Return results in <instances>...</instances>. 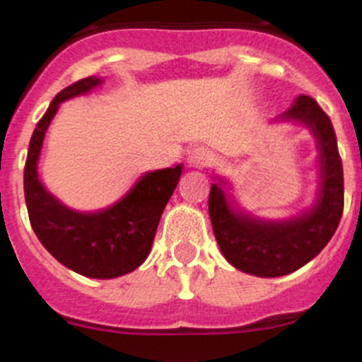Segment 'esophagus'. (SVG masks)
<instances>
[{"label": "esophagus", "mask_w": 362, "mask_h": 362, "mask_svg": "<svg viewBox=\"0 0 362 362\" xmlns=\"http://www.w3.org/2000/svg\"><path fill=\"white\" fill-rule=\"evenodd\" d=\"M187 162L192 168H205L212 162V153L207 148H194V150L189 151Z\"/></svg>", "instance_id": "esophagus-1"}]
</instances>
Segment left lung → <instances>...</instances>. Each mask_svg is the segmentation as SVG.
Instances as JSON below:
<instances>
[{"label":"left lung","mask_w":362,"mask_h":362,"mask_svg":"<svg viewBox=\"0 0 362 362\" xmlns=\"http://www.w3.org/2000/svg\"><path fill=\"white\" fill-rule=\"evenodd\" d=\"M280 119L310 128L320 151V192L313 207L288 221H262L228 204L223 180L212 184L209 216L223 255L257 276H282L313 261L336 232L343 214V164L329 116L310 96H298Z\"/></svg>","instance_id":"obj_1"}]
</instances>
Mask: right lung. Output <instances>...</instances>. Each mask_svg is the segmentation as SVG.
Listing matches in <instances>:
<instances>
[{
  "mask_svg": "<svg viewBox=\"0 0 362 362\" xmlns=\"http://www.w3.org/2000/svg\"><path fill=\"white\" fill-rule=\"evenodd\" d=\"M100 83L96 76L71 83L40 117L25 164V200L33 232L60 264L90 279H116L148 257L165 204L180 180L182 164L143 175L127 197L103 211L76 212L52 197L37 175L44 135L62 101Z\"/></svg>",
  "mask_w": 362,
  "mask_h": 362,
  "instance_id": "right-lung-1",
  "label": "right lung"
}]
</instances>
